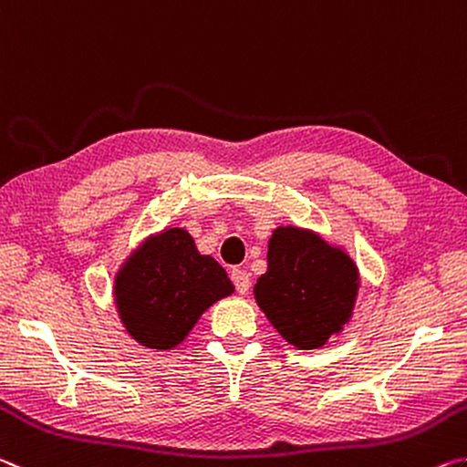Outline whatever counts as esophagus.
Wrapping results in <instances>:
<instances>
[{"mask_svg": "<svg viewBox=\"0 0 467 467\" xmlns=\"http://www.w3.org/2000/svg\"><path fill=\"white\" fill-rule=\"evenodd\" d=\"M232 281H234L235 289H238V294H242V296L248 294V289H250V275L246 271L234 269L232 271Z\"/></svg>", "mask_w": 467, "mask_h": 467, "instance_id": "esophagus-1", "label": "esophagus"}]
</instances>
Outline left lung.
<instances>
[{"instance_id":"8db88e82","label":"left lung","mask_w":467,"mask_h":467,"mask_svg":"<svg viewBox=\"0 0 467 467\" xmlns=\"http://www.w3.org/2000/svg\"><path fill=\"white\" fill-rule=\"evenodd\" d=\"M360 273L348 250L312 229L279 225L254 285L258 308L289 346L318 349L354 315Z\"/></svg>"}]
</instances>
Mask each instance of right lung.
<instances>
[{
	"instance_id": "add662e5",
	"label": "right lung",
	"mask_w": 467,
	"mask_h": 467,
	"mask_svg": "<svg viewBox=\"0 0 467 467\" xmlns=\"http://www.w3.org/2000/svg\"><path fill=\"white\" fill-rule=\"evenodd\" d=\"M234 294L215 258L201 254L183 227L150 234L119 265L113 302L130 337L149 349H173L213 304Z\"/></svg>"
}]
</instances>
